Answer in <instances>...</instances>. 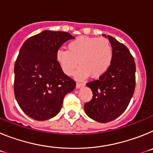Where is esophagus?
Segmentation results:
<instances>
[{"instance_id": "34e87169", "label": "esophagus", "mask_w": 153, "mask_h": 153, "mask_svg": "<svg viewBox=\"0 0 153 153\" xmlns=\"http://www.w3.org/2000/svg\"><path fill=\"white\" fill-rule=\"evenodd\" d=\"M84 85H85L84 83H76V88H80V87L83 86Z\"/></svg>"}]
</instances>
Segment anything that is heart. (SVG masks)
<instances>
[{
  "mask_svg": "<svg viewBox=\"0 0 153 153\" xmlns=\"http://www.w3.org/2000/svg\"><path fill=\"white\" fill-rule=\"evenodd\" d=\"M67 51L56 53V60L63 72L70 76L74 74L78 63L80 67L76 73L78 79L90 75L99 78L111 65L113 51L110 42L106 38L78 36L67 45Z\"/></svg>",
  "mask_w": 153,
  "mask_h": 153,
  "instance_id": "heart-1",
  "label": "heart"
}]
</instances>
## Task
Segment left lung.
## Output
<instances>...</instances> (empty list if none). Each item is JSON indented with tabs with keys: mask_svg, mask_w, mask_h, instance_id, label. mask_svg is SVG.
<instances>
[{
	"mask_svg": "<svg viewBox=\"0 0 153 153\" xmlns=\"http://www.w3.org/2000/svg\"><path fill=\"white\" fill-rule=\"evenodd\" d=\"M107 37L113 51L111 65L98 79L86 83L93 95L84 105L86 115L102 123L113 121L125 111L136 86L134 58L124 44L109 35Z\"/></svg>",
	"mask_w": 153,
	"mask_h": 153,
	"instance_id": "8db88e82",
	"label": "left lung"
}]
</instances>
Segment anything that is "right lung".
<instances>
[{"label": "right lung", "instance_id": "1", "mask_svg": "<svg viewBox=\"0 0 153 153\" xmlns=\"http://www.w3.org/2000/svg\"><path fill=\"white\" fill-rule=\"evenodd\" d=\"M75 37L67 32L44 30L30 36L20 50L14 65L13 90L24 113L38 121L55 117L76 82L56 60L60 47Z\"/></svg>", "mask_w": 153, "mask_h": 153}]
</instances>
